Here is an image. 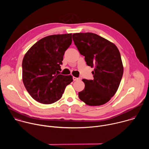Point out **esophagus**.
Instances as JSON below:
<instances>
[{
    "label": "esophagus",
    "mask_w": 149,
    "mask_h": 149,
    "mask_svg": "<svg viewBox=\"0 0 149 149\" xmlns=\"http://www.w3.org/2000/svg\"><path fill=\"white\" fill-rule=\"evenodd\" d=\"M73 79H74V81H78V80H80L81 78H77V77H73Z\"/></svg>",
    "instance_id": "1"
}]
</instances>
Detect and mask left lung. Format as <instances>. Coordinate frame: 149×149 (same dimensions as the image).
<instances>
[{
    "instance_id": "1",
    "label": "left lung",
    "mask_w": 149,
    "mask_h": 149,
    "mask_svg": "<svg viewBox=\"0 0 149 149\" xmlns=\"http://www.w3.org/2000/svg\"><path fill=\"white\" fill-rule=\"evenodd\" d=\"M72 39L88 66L94 67V79H82L85 88L79 99L90 106L101 105L116 93L123 74V65L117 47L95 33H76Z\"/></svg>"
}]
</instances>
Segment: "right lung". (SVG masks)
<instances>
[{"label": "right lung", "mask_w": 149, "mask_h": 149, "mask_svg": "<svg viewBox=\"0 0 149 149\" xmlns=\"http://www.w3.org/2000/svg\"><path fill=\"white\" fill-rule=\"evenodd\" d=\"M72 43V33L49 35L39 40L22 61V80L30 95L45 104L62 96L72 75L59 74L63 56Z\"/></svg>", "instance_id": "add662e5"}]
</instances>
